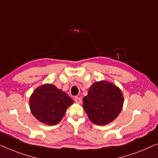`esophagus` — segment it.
Returning <instances> with one entry per match:
<instances>
[{
  "instance_id": "obj_1",
  "label": "esophagus",
  "mask_w": 158,
  "mask_h": 158,
  "mask_svg": "<svg viewBox=\"0 0 158 158\" xmlns=\"http://www.w3.org/2000/svg\"><path fill=\"white\" fill-rule=\"evenodd\" d=\"M74 101H75V102H76V103H77V104H80L81 102V99L79 98V97H75L74 98Z\"/></svg>"
}]
</instances>
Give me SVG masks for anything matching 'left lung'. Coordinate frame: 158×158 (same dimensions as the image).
Masks as SVG:
<instances>
[{
	"instance_id": "obj_1",
	"label": "left lung",
	"mask_w": 158,
	"mask_h": 158,
	"mask_svg": "<svg viewBox=\"0 0 158 158\" xmlns=\"http://www.w3.org/2000/svg\"><path fill=\"white\" fill-rule=\"evenodd\" d=\"M83 102V107L90 120L97 125H105L114 121L120 113L124 97L114 84L100 81L90 86Z\"/></svg>"
}]
</instances>
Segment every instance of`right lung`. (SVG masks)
I'll list each match as a JSON object with an SVG mask.
<instances>
[{
  "label": "right lung",
  "instance_id": "add662e5",
  "mask_svg": "<svg viewBox=\"0 0 158 158\" xmlns=\"http://www.w3.org/2000/svg\"><path fill=\"white\" fill-rule=\"evenodd\" d=\"M73 102L63 91L46 84L35 89L29 104L31 113L38 120L47 125H55L61 120Z\"/></svg>",
  "mask_w": 158,
  "mask_h": 158
}]
</instances>
